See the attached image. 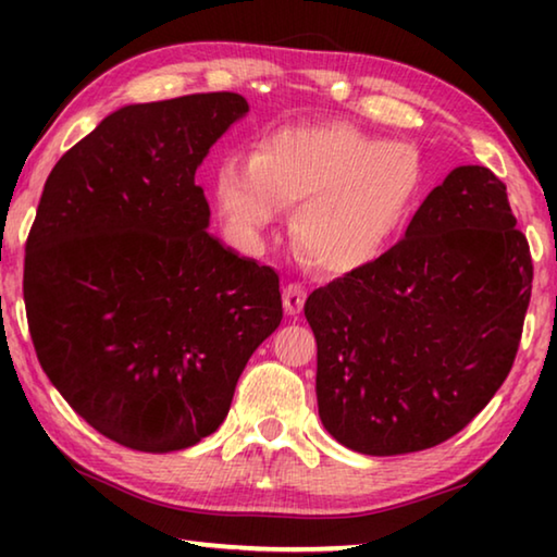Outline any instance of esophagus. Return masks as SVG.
Returning <instances> with one entry per match:
<instances>
[{
  "mask_svg": "<svg viewBox=\"0 0 557 557\" xmlns=\"http://www.w3.org/2000/svg\"><path fill=\"white\" fill-rule=\"evenodd\" d=\"M305 299H307V289L297 285V282H292V285L282 289V305H285L287 314H299L301 307H305Z\"/></svg>",
  "mask_w": 557,
  "mask_h": 557,
  "instance_id": "obj_1",
  "label": "esophagus"
}]
</instances>
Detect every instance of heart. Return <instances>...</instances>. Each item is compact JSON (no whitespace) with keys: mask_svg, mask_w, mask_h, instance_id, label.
Instances as JSON below:
<instances>
[{"mask_svg":"<svg viewBox=\"0 0 557 557\" xmlns=\"http://www.w3.org/2000/svg\"><path fill=\"white\" fill-rule=\"evenodd\" d=\"M422 172L410 147L346 122L270 132L252 157H228L215 203L235 231L258 240L282 209H295L297 248L319 270L346 272L383 258L408 223Z\"/></svg>","mask_w":557,"mask_h":557,"instance_id":"heart-1","label":"heart"}]
</instances>
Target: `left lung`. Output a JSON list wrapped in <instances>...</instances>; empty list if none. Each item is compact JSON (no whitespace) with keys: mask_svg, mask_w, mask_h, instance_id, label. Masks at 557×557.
I'll return each instance as SVG.
<instances>
[{"mask_svg":"<svg viewBox=\"0 0 557 557\" xmlns=\"http://www.w3.org/2000/svg\"><path fill=\"white\" fill-rule=\"evenodd\" d=\"M531 282L502 178L451 169L400 243L307 297L329 435L371 457L457 435L511 371Z\"/></svg>","mask_w":557,"mask_h":557,"instance_id":"1","label":"left lung"}]
</instances>
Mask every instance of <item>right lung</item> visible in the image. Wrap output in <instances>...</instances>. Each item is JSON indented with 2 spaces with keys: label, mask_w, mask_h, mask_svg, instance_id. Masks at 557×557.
Instances as JSON below:
<instances>
[{
  "label": "right lung",
  "mask_w": 557,
  "mask_h": 557,
  "mask_svg": "<svg viewBox=\"0 0 557 557\" xmlns=\"http://www.w3.org/2000/svg\"><path fill=\"white\" fill-rule=\"evenodd\" d=\"M238 92L125 106L46 178L24 301L41 369L122 447L176 451L219 430L282 322L280 277L211 235L194 182L248 112Z\"/></svg>",
  "instance_id": "1"
}]
</instances>
